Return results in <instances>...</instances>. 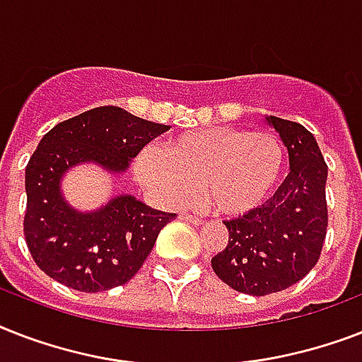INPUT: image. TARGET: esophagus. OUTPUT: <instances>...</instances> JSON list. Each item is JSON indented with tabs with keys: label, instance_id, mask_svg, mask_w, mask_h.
<instances>
[{
	"label": "esophagus",
	"instance_id": "esophagus-1",
	"mask_svg": "<svg viewBox=\"0 0 362 362\" xmlns=\"http://www.w3.org/2000/svg\"><path fill=\"white\" fill-rule=\"evenodd\" d=\"M180 218H182V220H186V221H192V223H195V226L203 223V220H201V218H197V216L187 214V212H180Z\"/></svg>",
	"mask_w": 362,
	"mask_h": 362
}]
</instances>
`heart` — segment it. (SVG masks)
Listing matches in <instances>:
<instances>
[{
	"label": "heart",
	"mask_w": 362,
	"mask_h": 362,
	"mask_svg": "<svg viewBox=\"0 0 362 362\" xmlns=\"http://www.w3.org/2000/svg\"><path fill=\"white\" fill-rule=\"evenodd\" d=\"M284 161V146L272 133L210 125L170 136L163 152L142 148L135 158V175L167 203H186L203 189L216 212L242 216L274 192Z\"/></svg>",
	"instance_id": "heart-1"
}]
</instances>
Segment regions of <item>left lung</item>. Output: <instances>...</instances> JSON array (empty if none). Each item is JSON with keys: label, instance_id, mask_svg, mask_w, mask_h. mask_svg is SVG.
I'll list each match as a JSON object with an SVG mask.
<instances>
[{"label": "left lung", "instance_id": "8db88e82", "mask_svg": "<svg viewBox=\"0 0 362 362\" xmlns=\"http://www.w3.org/2000/svg\"><path fill=\"white\" fill-rule=\"evenodd\" d=\"M267 122L280 133L291 170L267 203L226 221L229 242L212 257L220 280L253 297L303 280L320 261L329 226L327 163L314 135L297 122Z\"/></svg>", "mask_w": 362, "mask_h": 362}]
</instances>
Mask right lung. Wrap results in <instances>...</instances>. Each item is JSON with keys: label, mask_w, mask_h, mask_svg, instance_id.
Returning <instances> with one entry per match:
<instances>
[{"label": "right lung", "mask_w": 362, "mask_h": 362, "mask_svg": "<svg viewBox=\"0 0 362 362\" xmlns=\"http://www.w3.org/2000/svg\"><path fill=\"white\" fill-rule=\"evenodd\" d=\"M169 129L120 107H98L59 122L42 136L25 167L24 237L37 267L76 291L124 286L176 214L120 195L93 212H78L59 189L73 165L93 161L124 173L148 142Z\"/></svg>", "instance_id": "1"}]
</instances>
